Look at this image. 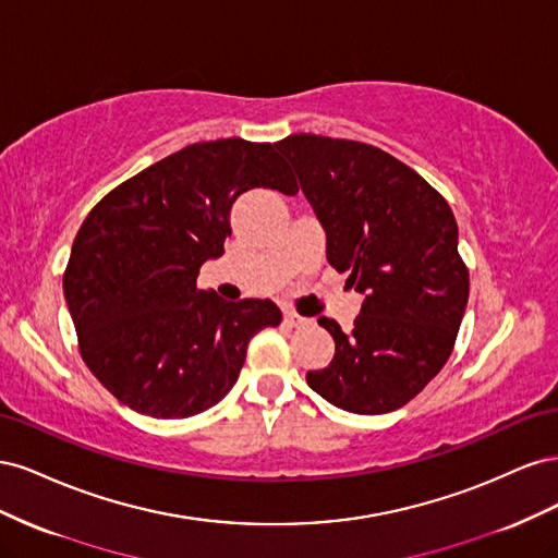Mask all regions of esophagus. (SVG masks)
Listing matches in <instances>:
<instances>
[{
  "mask_svg": "<svg viewBox=\"0 0 558 558\" xmlns=\"http://www.w3.org/2000/svg\"><path fill=\"white\" fill-rule=\"evenodd\" d=\"M307 324H310V320L305 316H300L295 312H283V326L286 328H302V326H307Z\"/></svg>",
  "mask_w": 558,
  "mask_h": 558,
  "instance_id": "obj_1",
  "label": "esophagus"
}]
</instances>
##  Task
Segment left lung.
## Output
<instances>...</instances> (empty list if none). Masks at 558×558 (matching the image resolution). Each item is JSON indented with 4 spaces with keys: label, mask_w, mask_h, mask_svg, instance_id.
<instances>
[{
    "label": "left lung",
    "mask_w": 558,
    "mask_h": 558,
    "mask_svg": "<svg viewBox=\"0 0 558 558\" xmlns=\"http://www.w3.org/2000/svg\"><path fill=\"white\" fill-rule=\"evenodd\" d=\"M326 230V258L365 295L351 330L318 318L335 340L312 391L353 414L408 404L440 373L459 335L470 275L447 199L386 150L320 134L275 144Z\"/></svg>",
    "instance_id": "1"
}]
</instances>
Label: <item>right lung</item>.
Segmentation results:
<instances>
[{"label": "right lung", "instance_id": "obj_1", "mask_svg": "<svg viewBox=\"0 0 558 558\" xmlns=\"http://www.w3.org/2000/svg\"><path fill=\"white\" fill-rule=\"evenodd\" d=\"M251 189L298 193L275 144H191L116 185L78 228L62 279L78 351L130 410L185 418L214 408L251 337L281 324L272 300L197 289L199 267L223 256L232 202Z\"/></svg>", "mask_w": 558, "mask_h": 558}]
</instances>
